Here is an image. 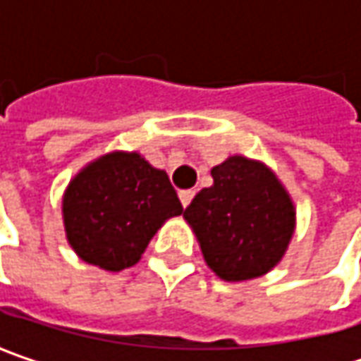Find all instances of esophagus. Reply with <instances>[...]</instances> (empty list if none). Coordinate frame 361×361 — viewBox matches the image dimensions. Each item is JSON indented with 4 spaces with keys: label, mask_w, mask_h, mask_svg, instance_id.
<instances>
[{
    "label": "esophagus",
    "mask_w": 361,
    "mask_h": 361,
    "mask_svg": "<svg viewBox=\"0 0 361 361\" xmlns=\"http://www.w3.org/2000/svg\"><path fill=\"white\" fill-rule=\"evenodd\" d=\"M192 197H195V190H180V192H178V199H180V202H183V207H185V209L190 204Z\"/></svg>",
    "instance_id": "esophagus-1"
}]
</instances>
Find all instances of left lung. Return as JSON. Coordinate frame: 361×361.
<instances>
[{
  "label": "left lung",
  "instance_id": "1",
  "mask_svg": "<svg viewBox=\"0 0 361 361\" xmlns=\"http://www.w3.org/2000/svg\"><path fill=\"white\" fill-rule=\"evenodd\" d=\"M213 187L185 211L207 265L225 281L265 275L285 255L295 231L289 192L263 162L229 157L213 166Z\"/></svg>",
  "mask_w": 361,
  "mask_h": 361
}]
</instances>
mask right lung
Segmentation results:
<instances>
[{
    "label": "right lung",
    "instance_id": "add662e5",
    "mask_svg": "<svg viewBox=\"0 0 361 361\" xmlns=\"http://www.w3.org/2000/svg\"><path fill=\"white\" fill-rule=\"evenodd\" d=\"M63 229L76 255L106 271L140 261L150 239L183 213L164 171L138 152H110L70 180L62 201Z\"/></svg>",
    "mask_w": 361,
    "mask_h": 361
}]
</instances>
